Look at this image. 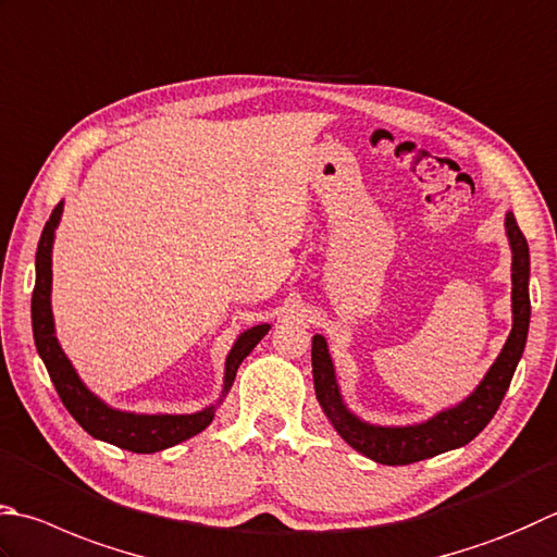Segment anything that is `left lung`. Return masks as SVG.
Listing matches in <instances>:
<instances>
[{
  "instance_id": "1",
  "label": "left lung",
  "mask_w": 557,
  "mask_h": 557,
  "mask_svg": "<svg viewBox=\"0 0 557 557\" xmlns=\"http://www.w3.org/2000/svg\"><path fill=\"white\" fill-rule=\"evenodd\" d=\"M507 235L511 245V310L513 324L505 349L492 363L485 381L478 385V391L458 407H450L446 412L436 414L424 424L414 426H373L356 419L344 407L339 397L337 381H334L332 359L327 351V342L320 334L312 337V377L314 395L330 417V422L337 429L339 436L359 454L369 456L375 463L383 466H407L417 460L432 458L444 450L466 446L490 424V419L502 405L511 375L517 371V363L527 346L531 300H529V245L527 237L517 225V218L507 213Z\"/></svg>"
}]
</instances>
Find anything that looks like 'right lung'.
<instances>
[{"label":"right lung","mask_w":557,"mask_h":557,"mask_svg":"<svg viewBox=\"0 0 557 557\" xmlns=\"http://www.w3.org/2000/svg\"><path fill=\"white\" fill-rule=\"evenodd\" d=\"M62 203L55 206V211L50 213V220L40 235L38 251H36V286L34 298H30V320H34V339L36 349L44 359L48 375L55 391L60 395L62 405L67 407V412L77 419V424L84 432L91 434L94 438L109 442L119 448L133 450V454H154V450L170 448L174 444H182L186 438L196 436L198 432L213 422L215 407H206L203 412L196 414H131L119 412L103 405L99 397H94L79 375L72 369L67 356L62 354L60 344L55 339V330H52V312H50V251H52V237H55V227L60 223ZM269 332V324H257V327L239 334L233 351L227 354L225 363V393L233 385L239 363L245 361V356L261 342V337Z\"/></svg>","instance_id":"obj_1"}]
</instances>
